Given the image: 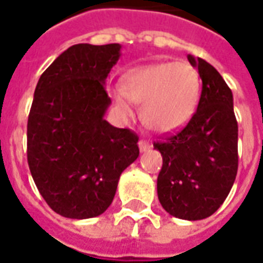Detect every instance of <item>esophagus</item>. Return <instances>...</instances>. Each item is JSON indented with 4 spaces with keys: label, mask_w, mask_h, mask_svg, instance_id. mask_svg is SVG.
<instances>
[{
    "label": "esophagus",
    "mask_w": 263,
    "mask_h": 263,
    "mask_svg": "<svg viewBox=\"0 0 263 263\" xmlns=\"http://www.w3.org/2000/svg\"><path fill=\"white\" fill-rule=\"evenodd\" d=\"M138 146H140L141 152H146L148 149H151V144L148 141H145V140H140L138 141Z\"/></svg>",
    "instance_id": "34e87169"
}]
</instances>
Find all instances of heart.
<instances>
[{
    "label": "heart",
    "instance_id": "obj_1",
    "mask_svg": "<svg viewBox=\"0 0 263 263\" xmlns=\"http://www.w3.org/2000/svg\"><path fill=\"white\" fill-rule=\"evenodd\" d=\"M200 97L197 71L185 62L158 63L130 71L122 90L112 91L115 108L132 118L133 104H142L141 118L151 130L172 133L192 118Z\"/></svg>",
    "mask_w": 263,
    "mask_h": 263
}]
</instances>
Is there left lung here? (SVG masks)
<instances>
[{"instance_id":"1","label":"left lung","mask_w":263,"mask_h":263,"mask_svg":"<svg viewBox=\"0 0 263 263\" xmlns=\"http://www.w3.org/2000/svg\"><path fill=\"white\" fill-rule=\"evenodd\" d=\"M201 78L196 112L176 134L154 142L163 166L158 197L168 214L197 221L214 214L235 182L239 166L237 121L233 95L218 71L203 59L188 56Z\"/></svg>"}]
</instances>
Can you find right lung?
Here are the masks:
<instances>
[{
    "label": "right lung",
    "mask_w": 263,
    "mask_h": 263,
    "mask_svg": "<svg viewBox=\"0 0 263 263\" xmlns=\"http://www.w3.org/2000/svg\"><path fill=\"white\" fill-rule=\"evenodd\" d=\"M121 45H72L41 75L27 122V162L54 213L93 218L112 203L122 172L140 155L138 136L104 119L105 79Z\"/></svg>",
    "instance_id": "add662e5"
}]
</instances>
